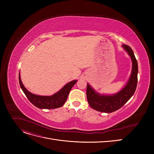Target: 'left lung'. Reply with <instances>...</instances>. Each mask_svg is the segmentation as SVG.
I'll return each instance as SVG.
<instances>
[{
  "instance_id": "obj_1",
  "label": "left lung",
  "mask_w": 154,
  "mask_h": 154,
  "mask_svg": "<svg viewBox=\"0 0 154 154\" xmlns=\"http://www.w3.org/2000/svg\"><path fill=\"white\" fill-rule=\"evenodd\" d=\"M123 48L132 59V73L126 85L122 91L113 95H101L87 84V97L89 105L93 109L102 112L110 113L119 109L130 99L136 91L137 84L138 66L134 53L130 46L123 44Z\"/></svg>"
}]
</instances>
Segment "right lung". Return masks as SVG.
Returning a JSON list of instances; mask_svg holds the SVG:
<instances>
[{
  "mask_svg": "<svg viewBox=\"0 0 154 154\" xmlns=\"http://www.w3.org/2000/svg\"><path fill=\"white\" fill-rule=\"evenodd\" d=\"M18 79H19L20 86L27 99L32 105L41 109H54L63 106L67 99L70 91L71 90L72 87L77 82V80L70 82L67 83L61 90L55 93L54 94L50 96H46L35 95L27 91L21 81L20 72Z\"/></svg>",
  "mask_w": 154,
  "mask_h": 154,
  "instance_id": "add662e5",
  "label": "right lung"
}]
</instances>
